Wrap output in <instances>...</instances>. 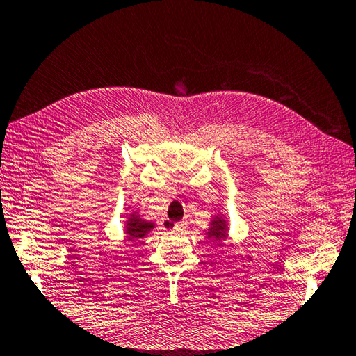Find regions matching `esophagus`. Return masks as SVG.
<instances>
[{
	"mask_svg": "<svg viewBox=\"0 0 356 356\" xmlns=\"http://www.w3.org/2000/svg\"><path fill=\"white\" fill-rule=\"evenodd\" d=\"M174 232H185L186 229V222H176V224L172 225Z\"/></svg>",
	"mask_w": 356,
	"mask_h": 356,
	"instance_id": "34e87169",
	"label": "esophagus"
}]
</instances>
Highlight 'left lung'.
Instances as JSON below:
<instances>
[{
    "instance_id": "1",
    "label": "left lung",
    "mask_w": 356,
    "mask_h": 356,
    "mask_svg": "<svg viewBox=\"0 0 356 356\" xmlns=\"http://www.w3.org/2000/svg\"><path fill=\"white\" fill-rule=\"evenodd\" d=\"M210 236L216 239H224L225 238V220L218 218L216 220H213V227L210 228Z\"/></svg>"
}]
</instances>
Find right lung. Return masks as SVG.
Returning <instances> with one entry per match:
<instances>
[{
  "mask_svg": "<svg viewBox=\"0 0 356 356\" xmlns=\"http://www.w3.org/2000/svg\"><path fill=\"white\" fill-rule=\"evenodd\" d=\"M152 227H154L152 222L143 220L138 218V216H131L129 220L127 222V233L129 234V239L143 238V236L148 233Z\"/></svg>",
  "mask_w": 356,
  "mask_h": 356,
  "instance_id": "1",
  "label": "right lung"
}]
</instances>
